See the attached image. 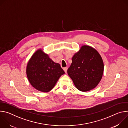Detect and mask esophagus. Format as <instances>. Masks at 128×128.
Masks as SVG:
<instances>
[{
	"label": "esophagus",
	"instance_id": "esophagus-1",
	"mask_svg": "<svg viewBox=\"0 0 128 128\" xmlns=\"http://www.w3.org/2000/svg\"><path fill=\"white\" fill-rule=\"evenodd\" d=\"M67 69H68V68L67 67H64V68H63V70H64V71L66 73L67 72Z\"/></svg>",
	"mask_w": 128,
	"mask_h": 128
}]
</instances>
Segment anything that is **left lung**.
<instances>
[{
	"mask_svg": "<svg viewBox=\"0 0 128 128\" xmlns=\"http://www.w3.org/2000/svg\"><path fill=\"white\" fill-rule=\"evenodd\" d=\"M72 61L67 73L76 88L82 92L94 88L100 82L104 70L99 52L92 47L83 46Z\"/></svg>",
	"mask_w": 128,
	"mask_h": 128,
	"instance_id": "left-lung-1",
	"label": "left lung"
}]
</instances>
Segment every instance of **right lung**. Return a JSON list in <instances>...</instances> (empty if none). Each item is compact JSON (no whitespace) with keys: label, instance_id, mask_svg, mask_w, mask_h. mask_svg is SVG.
I'll list each match as a JSON object with an SVG mask.
<instances>
[{"label":"right lung","instance_id":"obj_1","mask_svg":"<svg viewBox=\"0 0 128 128\" xmlns=\"http://www.w3.org/2000/svg\"><path fill=\"white\" fill-rule=\"evenodd\" d=\"M26 73L31 84L41 92H48L65 74L60 65L54 63L42 50L36 51L29 61Z\"/></svg>","mask_w":128,"mask_h":128}]
</instances>
